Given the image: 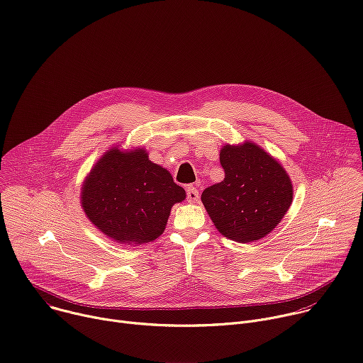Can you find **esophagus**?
I'll list each match as a JSON object with an SVG mask.
<instances>
[{"mask_svg":"<svg viewBox=\"0 0 363 363\" xmlns=\"http://www.w3.org/2000/svg\"><path fill=\"white\" fill-rule=\"evenodd\" d=\"M186 201L188 202H198L199 201V191L192 185L186 186Z\"/></svg>","mask_w":363,"mask_h":363,"instance_id":"esophagus-1","label":"esophagus"}]
</instances>
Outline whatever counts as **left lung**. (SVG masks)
I'll list each match as a JSON object with an SVG mask.
<instances>
[{
  "instance_id": "obj_1",
  "label": "left lung",
  "mask_w": 363,
  "mask_h": 363,
  "mask_svg": "<svg viewBox=\"0 0 363 363\" xmlns=\"http://www.w3.org/2000/svg\"><path fill=\"white\" fill-rule=\"evenodd\" d=\"M224 181L205 188L201 199L217 230L240 242L267 235L284 217L293 186L281 165L260 146H224Z\"/></svg>"
}]
</instances>
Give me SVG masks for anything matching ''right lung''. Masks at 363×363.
Returning a JSON list of instances; mask_svg holds the SVG:
<instances>
[{"instance_id":"right-lung-1","label":"right lung","mask_w":363,"mask_h":363,"mask_svg":"<svg viewBox=\"0 0 363 363\" xmlns=\"http://www.w3.org/2000/svg\"><path fill=\"white\" fill-rule=\"evenodd\" d=\"M185 189L171 174L147 160L143 149H111L87 177L82 206L87 218L119 242L142 244L158 238Z\"/></svg>"}]
</instances>
